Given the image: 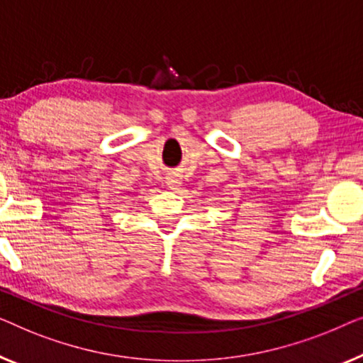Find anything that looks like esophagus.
I'll use <instances>...</instances> for the list:
<instances>
[{
    "label": "esophagus",
    "instance_id": "34e87169",
    "mask_svg": "<svg viewBox=\"0 0 363 363\" xmlns=\"http://www.w3.org/2000/svg\"><path fill=\"white\" fill-rule=\"evenodd\" d=\"M166 184H167V187H171V189H179L182 184V177L179 174H176V172H171V174L166 177Z\"/></svg>",
    "mask_w": 363,
    "mask_h": 363
}]
</instances>
